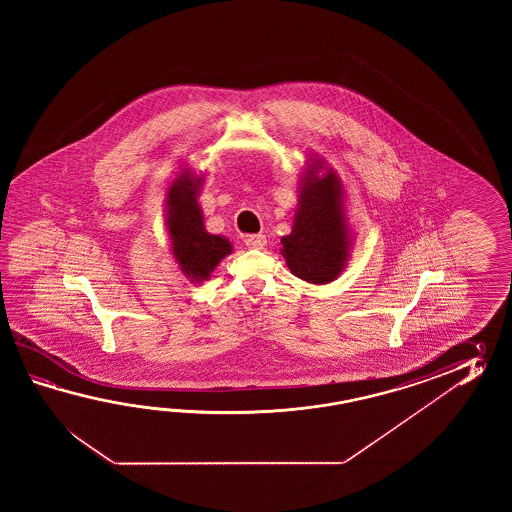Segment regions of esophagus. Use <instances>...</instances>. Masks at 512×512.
<instances>
[{"label":"esophagus","mask_w":512,"mask_h":512,"mask_svg":"<svg viewBox=\"0 0 512 512\" xmlns=\"http://www.w3.org/2000/svg\"><path fill=\"white\" fill-rule=\"evenodd\" d=\"M245 245H247L249 249H254V251H261V249H265V245H267V238H265L263 234H252V236L245 238Z\"/></svg>","instance_id":"1"}]
</instances>
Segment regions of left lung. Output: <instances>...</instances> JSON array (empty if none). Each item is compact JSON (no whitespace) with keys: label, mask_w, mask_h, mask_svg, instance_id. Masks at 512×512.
I'll list each match as a JSON object with an SVG mask.
<instances>
[{"label":"left lung","mask_w":512,"mask_h":512,"mask_svg":"<svg viewBox=\"0 0 512 512\" xmlns=\"http://www.w3.org/2000/svg\"><path fill=\"white\" fill-rule=\"evenodd\" d=\"M293 230L282 238L289 271L313 285L337 280L348 267L355 232L349 229L346 188L324 159H305Z\"/></svg>","instance_id":"left-lung-1"}]
</instances>
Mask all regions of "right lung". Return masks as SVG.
<instances>
[{"mask_svg":"<svg viewBox=\"0 0 512 512\" xmlns=\"http://www.w3.org/2000/svg\"><path fill=\"white\" fill-rule=\"evenodd\" d=\"M205 175L183 166L164 190V227L179 271L192 283L205 282L223 258L232 254L225 236L205 229L199 194Z\"/></svg>","mask_w":512,"mask_h":512,"instance_id":"1","label":"right lung"}]
</instances>
